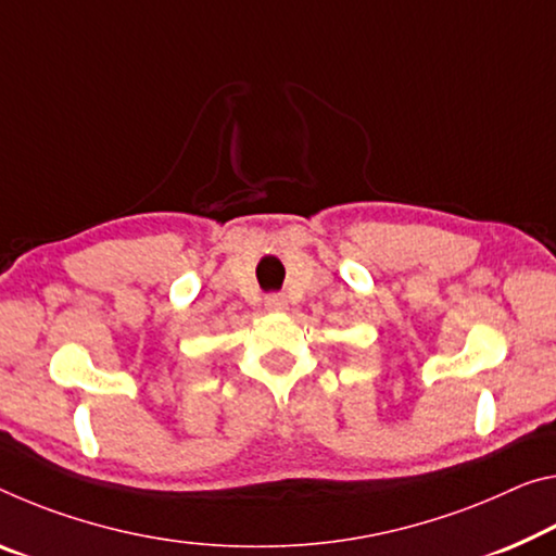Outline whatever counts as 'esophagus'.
Listing matches in <instances>:
<instances>
[{
  "label": "esophagus",
  "mask_w": 556,
  "mask_h": 556,
  "mask_svg": "<svg viewBox=\"0 0 556 556\" xmlns=\"http://www.w3.org/2000/svg\"><path fill=\"white\" fill-rule=\"evenodd\" d=\"M264 306H267V312H287V296L285 294H269L264 299Z\"/></svg>",
  "instance_id": "obj_1"
}]
</instances>
